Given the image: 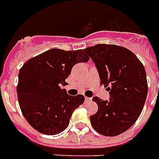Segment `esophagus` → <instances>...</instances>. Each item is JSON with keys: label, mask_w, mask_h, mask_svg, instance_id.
<instances>
[{"label": "esophagus", "mask_w": 159, "mask_h": 159, "mask_svg": "<svg viewBox=\"0 0 159 159\" xmlns=\"http://www.w3.org/2000/svg\"><path fill=\"white\" fill-rule=\"evenodd\" d=\"M85 99H86V102H90L92 101V98H89V97H86Z\"/></svg>", "instance_id": "obj_1"}]
</instances>
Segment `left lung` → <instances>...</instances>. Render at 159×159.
Segmentation results:
<instances>
[{
  "mask_svg": "<svg viewBox=\"0 0 159 159\" xmlns=\"http://www.w3.org/2000/svg\"><path fill=\"white\" fill-rule=\"evenodd\" d=\"M95 64L109 101L93 97L98 111L90 116L93 128L107 137L122 134L141 115L148 93L146 72L141 61L126 48L99 43L84 49Z\"/></svg>",
  "mask_w": 159,
  "mask_h": 159,
  "instance_id": "left-lung-1",
  "label": "left lung"
}]
</instances>
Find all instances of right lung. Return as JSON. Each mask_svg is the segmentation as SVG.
I'll use <instances>...</instances> for the list:
<instances>
[{
  "label": "right lung",
  "instance_id": "1",
  "mask_svg": "<svg viewBox=\"0 0 159 159\" xmlns=\"http://www.w3.org/2000/svg\"><path fill=\"white\" fill-rule=\"evenodd\" d=\"M88 60L84 50L51 49L23 64L18 74V102L23 116L36 130L57 135L68 127L85 98L67 94L61 86L67 84L74 65Z\"/></svg>",
  "mask_w": 159,
  "mask_h": 159
}]
</instances>
